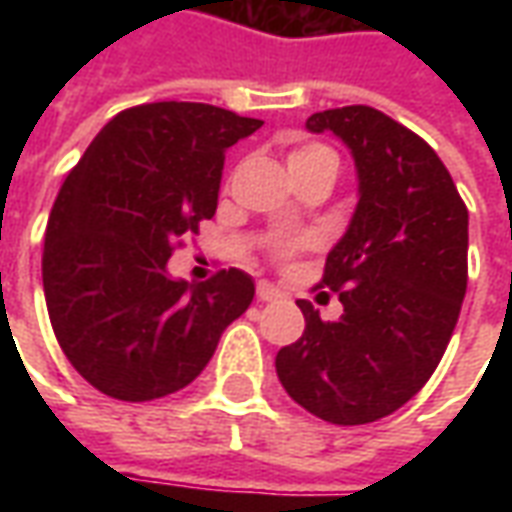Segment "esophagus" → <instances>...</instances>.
Instances as JSON below:
<instances>
[{"label": "esophagus", "mask_w": 512, "mask_h": 512, "mask_svg": "<svg viewBox=\"0 0 512 512\" xmlns=\"http://www.w3.org/2000/svg\"><path fill=\"white\" fill-rule=\"evenodd\" d=\"M282 296V290L277 285H271V282H257V299L260 301H274Z\"/></svg>", "instance_id": "1"}]
</instances>
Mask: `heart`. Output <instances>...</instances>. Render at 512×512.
I'll return each mask as SVG.
<instances>
[{"label":"heart","instance_id":"b5f03b06","mask_svg":"<svg viewBox=\"0 0 512 512\" xmlns=\"http://www.w3.org/2000/svg\"><path fill=\"white\" fill-rule=\"evenodd\" d=\"M323 158H337L329 150L326 145H315V142H310V145H299L293 153L288 156V167H304V164H312V161H323ZM290 246H282L279 249V255H288Z\"/></svg>","mask_w":512,"mask_h":512}]
</instances>
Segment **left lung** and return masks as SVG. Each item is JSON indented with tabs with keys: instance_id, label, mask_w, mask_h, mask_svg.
<instances>
[{
	"instance_id": "1",
	"label": "left lung",
	"mask_w": 512,
	"mask_h": 512,
	"mask_svg": "<svg viewBox=\"0 0 512 512\" xmlns=\"http://www.w3.org/2000/svg\"><path fill=\"white\" fill-rule=\"evenodd\" d=\"M307 131L343 139L359 202L321 279L343 315L321 321L299 301L307 326L277 354V376L315 417L365 425L417 395L447 351L466 296L469 211L433 147L373 106L315 112Z\"/></svg>"
}]
</instances>
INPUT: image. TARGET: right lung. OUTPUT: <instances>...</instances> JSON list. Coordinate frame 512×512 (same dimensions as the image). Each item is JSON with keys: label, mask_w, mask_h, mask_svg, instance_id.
I'll list each match as a JSON object with an SVG mask.
<instances>
[{"label": "right lung", "mask_w": 512, "mask_h": 512, "mask_svg": "<svg viewBox=\"0 0 512 512\" xmlns=\"http://www.w3.org/2000/svg\"><path fill=\"white\" fill-rule=\"evenodd\" d=\"M263 120L161 101L112 117L51 208L43 293L57 343L98 392L145 403L189 386L255 299L249 274L172 279L178 238L219 202L224 153Z\"/></svg>", "instance_id": "add662e5"}]
</instances>
